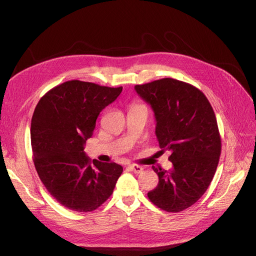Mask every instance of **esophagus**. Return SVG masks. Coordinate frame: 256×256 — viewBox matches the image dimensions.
Segmentation results:
<instances>
[{
	"label": "esophagus",
	"mask_w": 256,
	"mask_h": 256,
	"mask_svg": "<svg viewBox=\"0 0 256 256\" xmlns=\"http://www.w3.org/2000/svg\"><path fill=\"white\" fill-rule=\"evenodd\" d=\"M129 168L131 170V171H134L136 174L142 173L143 170H144V168L142 166H138V164H131V166H129Z\"/></svg>",
	"instance_id": "esophagus-1"
}]
</instances>
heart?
I'll list each match as a JSON object with an SVG mask.
<instances>
[{
  "instance_id": "b5f03b06",
  "label": "heart",
  "mask_w": 256,
  "mask_h": 256,
  "mask_svg": "<svg viewBox=\"0 0 256 256\" xmlns=\"http://www.w3.org/2000/svg\"><path fill=\"white\" fill-rule=\"evenodd\" d=\"M134 106H136V104H134Z\"/></svg>"
}]
</instances>
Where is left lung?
<instances>
[{
  "mask_svg": "<svg viewBox=\"0 0 256 256\" xmlns=\"http://www.w3.org/2000/svg\"><path fill=\"white\" fill-rule=\"evenodd\" d=\"M134 88L150 104L161 152H171L173 164L168 171L152 166L159 182L147 196L162 210L182 212L206 192L219 164L221 136L212 106L203 92L172 78Z\"/></svg>",
  "mask_w": 256,
  "mask_h": 256,
  "instance_id": "8db88e82",
  "label": "left lung"
}]
</instances>
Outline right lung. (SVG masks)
Returning a JSON list of instances; mask_svg holds the SVG:
<instances>
[{"mask_svg":"<svg viewBox=\"0 0 256 256\" xmlns=\"http://www.w3.org/2000/svg\"><path fill=\"white\" fill-rule=\"evenodd\" d=\"M122 88L72 80L53 88L38 102L30 122L33 161L46 189L74 212H92L111 196L122 168L85 156L99 113Z\"/></svg>","mask_w":256,"mask_h":256,"instance_id":"right-lung-1","label":"right lung"}]
</instances>
